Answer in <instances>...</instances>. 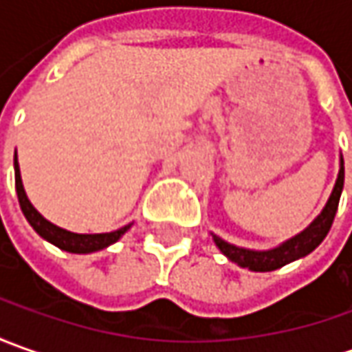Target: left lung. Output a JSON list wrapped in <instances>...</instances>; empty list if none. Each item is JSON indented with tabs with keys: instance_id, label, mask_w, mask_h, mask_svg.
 I'll use <instances>...</instances> for the list:
<instances>
[{
	"instance_id": "1",
	"label": "left lung",
	"mask_w": 352,
	"mask_h": 352,
	"mask_svg": "<svg viewBox=\"0 0 352 352\" xmlns=\"http://www.w3.org/2000/svg\"><path fill=\"white\" fill-rule=\"evenodd\" d=\"M343 184H345V162H343V155L339 158V174L333 186V192L327 204L323 206V210L311 223L305 227L304 231H300L298 235H294L288 241L280 243L278 247L268 250H252L245 249V247H236L223 241L221 236L211 233L215 247L223 252L225 256L231 263L239 264L241 268H249L252 272H272L278 270L286 264L294 263L298 258L307 256L311 250H316L321 245V241L327 236L329 229H331L335 213L339 208V199H341V192H343Z\"/></svg>"
}]
</instances>
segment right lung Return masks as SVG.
I'll return each instance as SVG.
<instances>
[{
    "instance_id": "right-lung-1",
    "label": "right lung",
    "mask_w": 352,
    "mask_h": 352,
    "mask_svg": "<svg viewBox=\"0 0 352 352\" xmlns=\"http://www.w3.org/2000/svg\"><path fill=\"white\" fill-rule=\"evenodd\" d=\"M13 168H15V190H17V197H19V206L23 215L27 217V221L31 223L34 231L43 236L45 241L52 243L54 247L66 250V252H74V254H89V252H96V250L107 249L109 245L117 243L121 236L127 233L131 229L129 223L117 231L111 233H72V231H66L58 225L50 223L48 219H45L38 211L34 210V206L29 201L27 192L23 188V180H21V170H19V160H17V151H15V158H13Z\"/></svg>"
}]
</instances>
